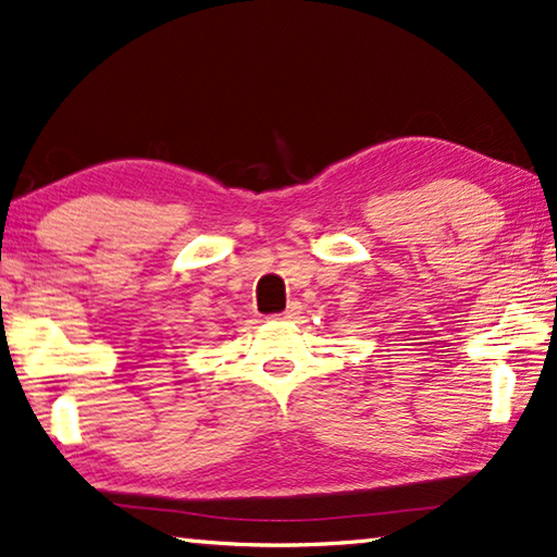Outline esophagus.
<instances>
[{"label": "esophagus", "mask_w": 557, "mask_h": 557, "mask_svg": "<svg viewBox=\"0 0 557 557\" xmlns=\"http://www.w3.org/2000/svg\"><path fill=\"white\" fill-rule=\"evenodd\" d=\"M301 313V307H299V304L297 301H294V304H289V309L285 311V313H282L280 315V319H285V321H289V319H297V315Z\"/></svg>", "instance_id": "obj_1"}]
</instances>
